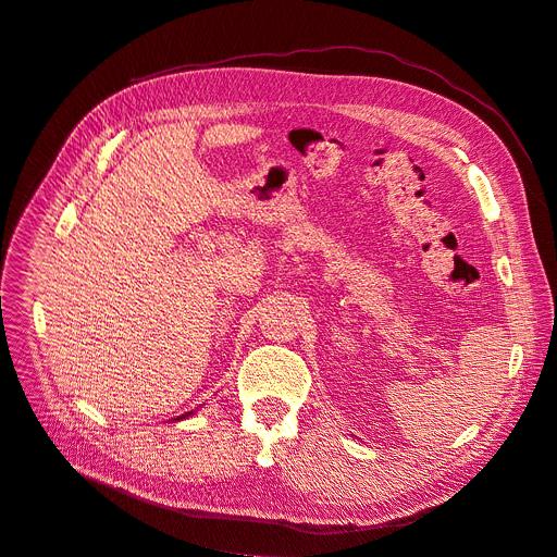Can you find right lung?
I'll use <instances>...</instances> for the list:
<instances>
[{
	"mask_svg": "<svg viewBox=\"0 0 557 557\" xmlns=\"http://www.w3.org/2000/svg\"><path fill=\"white\" fill-rule=\"evenodd\" d=\"M190 414V412H188ZM188 414H183V417H188ZM183 417H178V419H183Z\"/></svg>",
	"mask_w": 557,
	"mask_h": 557,
	"instance_id": "right-lung-1",
	"label": "right lung"
}]
</instances>
